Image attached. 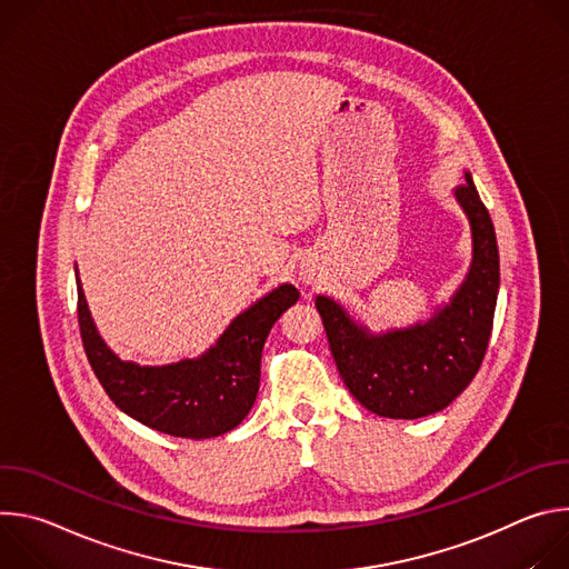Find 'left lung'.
<instances>
[{
    "instance_id": "left-lung-1",
    "label": "left lung",
    "mask_w": 569,
    "mask_h": 569,
    "mask_svg": "<svg viewBox=\"0 0 569 569\" xmlns=\"http://www.w3.org/2000/svg\"><path fill=\"white\" fill-rule=\"evenodd\" d=\"M455 198L470 222L472 261L450 303L432 319L373 336L331 297L315 299L345 385L378 417L421 419L448 408L489 347L500 290L496 227L470 173Z\"/></svg>"
}]
</instances>
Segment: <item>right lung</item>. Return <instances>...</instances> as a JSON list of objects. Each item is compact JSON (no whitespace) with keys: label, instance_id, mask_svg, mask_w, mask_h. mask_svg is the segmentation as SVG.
Masks as SVG:
<instances>
[{"label":"right lung","instance_id":"1","mask_svg":"<svg viewBox=\"0 0 569 569\" xmlns=\"http://www.w3.org/2000/svg\"><path fill=\"white\" fill-rule=\"evenodd\" d=\"M78 327L88 360L110 400L134 421L184 439H209L233 430L259 393L261 353L272 323L299 292L283 283L240 312L218 342L196 360L141 367L119 360L101 340L80 279Z\"/></svg>","mask_w":569,"mask_h":569}]
</instances>
